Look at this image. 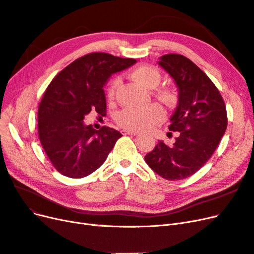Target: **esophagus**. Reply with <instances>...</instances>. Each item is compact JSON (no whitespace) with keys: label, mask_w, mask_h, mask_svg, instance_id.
<instances>
[{"label":"esophagus","mask_w":254,"mask_h":254,"mask_svg":"<svg viewBox=\"0 0 254 254\" xmlns=\"http://www.w3.org/2000/svg\"><path fill=\"white\" fill-rule=\"evenodd\" d=\"M123 134L126 135V134H131V135H136L139 134L137 131H133V130H123Z\"/></svg>","instance_id":"obj_1"}]
</instances>
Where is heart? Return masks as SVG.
I'll return each instance as SVG.
<instances>
[{
    "label": "heart",
    "mask_w": 254,
    "mask_h": 254,
    "mask_svg": "<svg viewBox=\"0 0 254 254\" xmlns=\"http://www.w3.org/2000/svg\"><path fill=\"white\" fill-rule=\"evenodd\" d=\"M131 77L146 88H155L161 80V74L155 66L141 65L132 71ZM119 82V79L115 78L109 83L107 94L110 98L114 96ZM163 119V109L157 104L145 108H125L118 112L115 117V121L121 127L133 131L148 129L162 122Z\"/></svg>",
    "instance_id": "b5f03b06"
}]
</instances>
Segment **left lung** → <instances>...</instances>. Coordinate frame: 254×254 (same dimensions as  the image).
Returning a JSON list of instances; mask_svg holds the SVG:
<instances>
[{
  "label": "left lung",
  "instance_id": "obj_1",
  "mask_svg": "<svg viewBox=\"0 0 254 254\" xmlns=\"http://www.w3.org/2000/svg\"><path fill=\"white\" fill-rule=\"evenodd\" d=\"M158 64L178 88V104L168 129L179 135L173 146L159 141L145 162L166 180H181L200 170L217 148L228 125L227 110L218 89L189 58L167 54Z\"/></svg>",
  "mask_w": 254,
  "mask_h": 254
}]
</instances>
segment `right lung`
<instances>
[{
    "instance_id": "add662e5",
    "label": "right lung",
    "mask_w": 254,
    "mask_h": 254,
    "mask_svg": "<svg viewBox=\"0 0 254 254\" xmlns=\"http://www.w3.org/2000/svg\"><path fill=\"white\" fill-rule=\"evenodd\" d=\"M136 63L107 53L76 59L52 80L38 109V132L56 171L82 178L101 167L122 133L110 127L84 125L91 111L106 115L104 87L110 76Z\"/></svg>"
}]
</instances>
